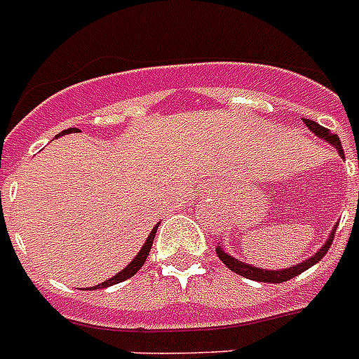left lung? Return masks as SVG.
Listing matches in <instances>:
<instances>
[{"label": "left lung", "instance_id": "1", "mask_svg": "<svg viewBox=\"0 0 359 359\" xmlns=\"http://www.w3.org/2000/svg\"><path fill=\"white\" fill-rule=\"evenodd\" d=\"M304 123H306L307 128L311 130L313 134L317 135V137H320V140H324V141H328L330 145H334L335 149H337V152H339L341 158H345V152H343V147H341V140L337 137V135L332 134L328 128H324V126H320V124L315 123V121L304 119ZM335 229H337V225H335L334 229H332L328 240L324 242L323 248H320V250H318L315 255H311L309 259H306V261H302L300 264L283 268V270H266V268H257V266H253V264H245V262L238 261V259H235L233 255H229V253L222 250V248H216V253H218L219 261L224 262L225 266L229 268V270H233L235 273H238V276H244V278L253 279V281H262V283H283V281H289V279L296 278L298 273L306 272L307 268H311L313 264H317V262L320 261V259H323L326 253H328V248L332 245V242H334Z\"/></svg>", "mask_w": 359, "mask_h": 359}]
</instances>
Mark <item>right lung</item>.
<instances>
[{"label":"right lung","mask_w":359,"mask_h":359,"mask_svg":"<svg viewBox=\"0 0 359 359\" xmlns=\"http://www.w3.org/2000/svg\"><path fill=\"white\" fill-rule=\"evenodd\" d=\"M70 132H78V130H74V128L63 130V132H61V134H59V135L70 134ZM59 135H57V137H59ZM158 225H160V224H156V227H154V229L151 231V235L147 236V240H145V244H143V248H141L140 253H137V255H135L134 259H132V262H130L128 266L123 268V270H121V272L117 273V276H114V278L106 279L104 283L97 285L95 289H106V287H111V285H115V283H121V281H124V279H130V278H132V276H134L135 272H137V270H140L141 266H143V264H145L147 255H149V251H151V248H152V240H154V236H156Z\"/></svg>","instance_id":"add662e5"}]
</instances>
